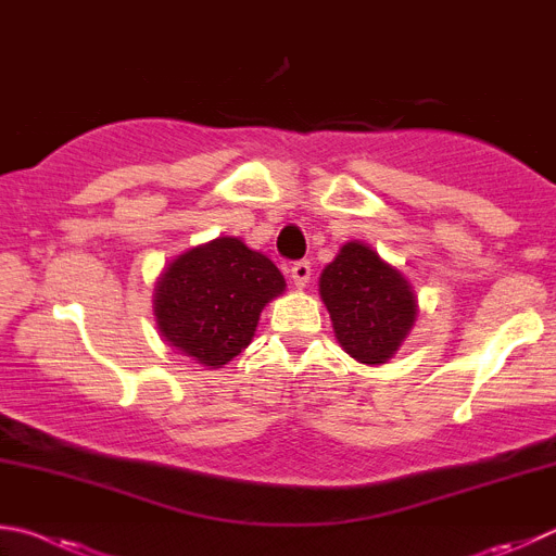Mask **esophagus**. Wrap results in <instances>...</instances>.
<instances>
[{"label":"esophagus","instance_id":"esophagus-1","mask_svg":"<svg viewBox=\"0 0 556 556\" xmlns=\"http://www.w3.org/2000/svg\"><path fill=\"white\" fill-rule=\"evenodd\" d=\"M291 279H294V287H296V289H306V287H308V281H311V265H308L306 260L294 262V265H291Z\"/></svg>","mask_w":556,"mask_h":556}]
</instances>
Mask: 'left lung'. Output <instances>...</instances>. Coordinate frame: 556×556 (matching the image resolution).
Instances as JSON below:
<instances>
[{
    "label": "left lung",
    "instance_id": "obj_1",
    "mask_svg": "<svg viewBox=\"0 0 556 556\" xmlns=\"http://www.w3.org/2000/svg\"><path fill=\"white\" fill-rule=\"evenodd\" d=\"M332 332L359 365L379 367L396 355L418 320L416 289L379 252L350 240L318 279Z\"/></svg>",
    "mask_w": 556,
    "mask_h": 556
}]
</instances>
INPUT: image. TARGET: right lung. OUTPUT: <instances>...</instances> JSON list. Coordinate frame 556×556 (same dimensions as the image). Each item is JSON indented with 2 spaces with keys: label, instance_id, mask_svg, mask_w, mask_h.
<instances>
[{
  "label": "right lung",
  "instance_id": "1",
  "mask_svg": "<svg viewBox=\"0 0 556 556\" xmlns=\"http://www.w3.org/2000/svg\"><path fill=\"white\" fill-rule=\"evenodd\" d=\"M287 291L285 275L233 236L189 248L160 271L157 332L179 355L220 369L255 338L260 313Z\"/></svg>",
  "mask_w": 556,
  "mask_h": 556
}]
</instances>
